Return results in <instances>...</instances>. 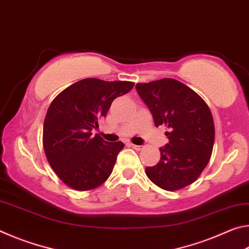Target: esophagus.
<instances>
[{"label": "esophagus", "instance_id": "34e87169", "mask_svg": "<svg viewBox=\"0 0 249 249\" xmlns=\"http://www.w3.org/2000/svg\"><path fill=\"white\" fill-rule=\"evenodd\" d=\"M130 147L134 148L135 150H142L144 148V146H140V145H135V144H130Z\"/></svg>", "mask_w": 249, "mask_h": 249}]
</instances>
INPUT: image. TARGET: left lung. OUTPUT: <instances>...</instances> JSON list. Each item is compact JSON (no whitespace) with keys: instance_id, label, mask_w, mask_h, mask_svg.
Returning <instances> with one entry per match:
<instances>
[{"instance_id":"8db88e82","label":"left lung","mask_w":249,"mask_h":249,"mask_svg":"<svg viewBox=\"0 0 249 249\" xmlns=\"http://www.w3.org/2000/svg\"><path fill=\"white\" fill-rule=\"evenodd\" d=\"M137 93L148 107L155 125H165L169 142L160 148V160L146 175L159 188L176 191L199 178L214 145V122L208 104L178 80L165 78L137 83Z\"/></svg>"}]
</instances>
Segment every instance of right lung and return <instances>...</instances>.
<instances>
[{"label":"right lung","instance_id":"1","mask_svg":"<svg viewBox=\"0 0 249 249\" xmlns=\"http://www.w3.org/2000/svg\"><path fill=\"white\" fill-rule=\"evenodd\" d=\"M134 82L88 78L60 92L50 103L44 122L43 145L49 165L61 181L78 191L100 187L111 176L122 142H108L91 130L107 116L117 96Z\"/></svg>","mask_w":249,"mask_h":249}]
</instances>
